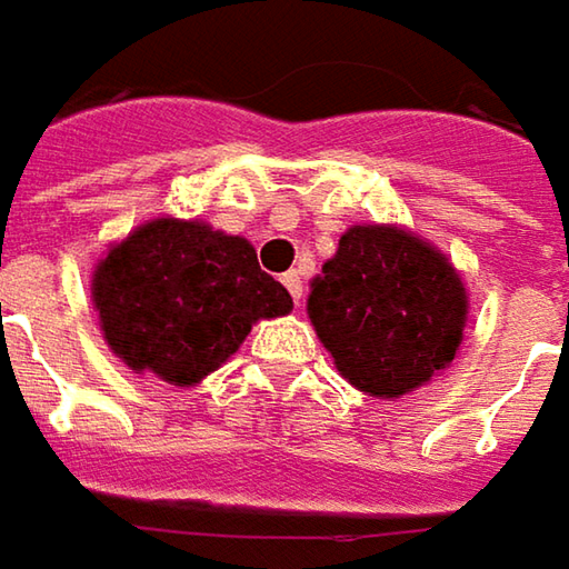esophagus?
Masks as SVG:
<instances>
[{
    "label": "esophagus",
    "instance_id": "obj_1",
    "mask_svg": "<svg viewBox=\"0 0 569 569\" xmlns=\"http://www.w3.org/2000/svg\"><path fill=\"white\" fill-rule=\"evenodd\" d=\"M281 281H284V288L291 291L295 303H300V298H303V278H300V271H284Z\"/></svg>",
    "mask_w": 569,
    "mask_h": 569
}]
</instances>
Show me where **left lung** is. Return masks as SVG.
Instances as JSON below:
<instances>
[{
    "mask_svg": "<svg viewBox=\"0 0 569 569\" xmlns=\"http://www.w3.org/2000/svg\"><path fill=\"white\" fill-rule=\"evenodd\" d=\"M468 307L439 246L397 223H356L310 281L307 317L346 381L397 400L455 361Z\"/></svg>",
    "mask_w": 569,
    "mask_h": 569,
    "instance_id": "1",
    "label": "left lung"
}]
</instances>
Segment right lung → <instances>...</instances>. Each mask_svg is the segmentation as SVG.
Masks as SVG:
<instances>
[{
    "label": "right lung",
    "instance_id": "right-lung-1",
    "mask_svg": "<svg viewBox=\"0 0 569 569\" xmlns=\"http://www.w3.org/2000/svg\"><path fill=\"white\" fill-rule=\"evenodd\" d=\"M92 307L108 349L133 375L194 387L259 320L291 313L295 300L259 269L246 237L204 220L153 217L96 262Z\"/></svg>",
    "mask_w": 569,
    "mask_h": 569
}]
</instances>
